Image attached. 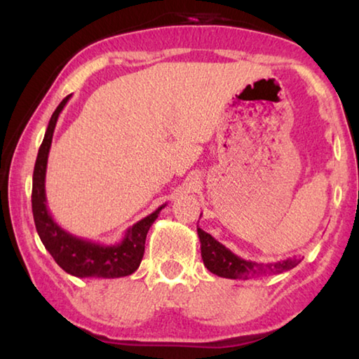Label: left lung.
I'll return each mask as SVG.
<instances>
[{"instance_id": "left-lung-1", "label": "left lung", "mask_w": 359, "mask_h": 359, "mask_svg": "<svg viewBox=\"0 0 359 359\" xmlns=\"http://www.w3.org/2000/svg\"><path fill=\"white\" fill-rule=\"evenodd\" d=\"M199 242H201V257L204 266L218 277L224 278H255L263 276L278 274V272L290 271L301 263L297 258H288L277 263H255L250 259H244L234 255L229 248L215 241L209 233L198 228Z\"/></svg>"}]
</instances>
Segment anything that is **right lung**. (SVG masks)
Returning a JSON list of instances; mask_svg holds the SVG:
<instances>
[{"instance_id": "add662e5", "label": "right lung", "mask_w": 359, "mask_h": 359, "mask_svg": "<svg viewBox=\"0 0 359 359\" xmlns=\"http://www.w3.org/2000/svg\"><path fill=\"white\" fill-rule=\"evenodd\" d=\"M69 98L71 95L66 96L55 109V112L52 114L38 151V158H36L32 193V208L36 231H38L47 252L57 261V264L71 276L81 278H117L130 276L141 264L145 248V238H147L149 229L158 215H160L161 209L166 208V204L160 205L150 215L130 226L126 229L123 239L114 245H106L100 244V242L77 238V236L68 233V231L63 229L53 220L50 212L47 209L46 198L47 158L52 145L57 120Z\"/></svg>"}]
</instances>
